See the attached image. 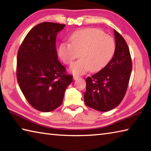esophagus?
<instances>
[{"instance_id":"34e87169","label":"esophagus","mask_w":151,"mask_h":151,"mask_svg":"<svg viewBox=\"0 0 151 151\" xmlns=\"http://www.w3.org/2000/svg\"><path fill=\"white\" fill-rule=\"evenodd\" d=\"M79 78V76H75V75H74L73 76V79L74 80H77V79H78Z\"/></svg>"}]
</instances>
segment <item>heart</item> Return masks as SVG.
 Listing matches in <instances>:
<instances>
[{"mask_svg":"<svg viewBox=\"0 0 151 151\" xmlns=\"http://www.w3.org/2000/svg\"><path fill=\"white\" fill-rule=\"evenodd\" d=\"M70 42H64L58 48V55L66 65L73 63L70 70L75 75H83L88 71L96 72L108 65L116 50L114 39L96 29L77 30L70 37Z\"/></svg>","mask_w":151,"mask_h":151,"instance_id":"1","label":"heart"}]
</instances>
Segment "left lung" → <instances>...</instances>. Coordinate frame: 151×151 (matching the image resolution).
Segmentation results:
<instances>
[{"mask_svg":"<svg viewBox=\"0 0 151 151\" xmlns=\"http://www.w3.org/2000/svg\"><path fill=\"white\" fill-rule=\"evenodd\" d=\"M116 50L105 67L86 79L84 101L87 106L101 112L111 111L121 103L132 70L129 48L124 38L114 30Z\"/></svg>","mask_w":151,"mask_h":151,"instance_id":"1","label":"left lung"}]
</instances>
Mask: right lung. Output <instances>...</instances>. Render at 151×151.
<instances>
[{"mask_svg":"<svg viewBox=\"0 0 151 151\" xmlns=\"http://www.w3.org/2000/svg\"><path fill=\"white\" fill-rule=\"evenodd\" d=\"M65 24L45 22L28 32L17 54V78L22 94L33 108L50 112L63 103L73 76L58 60L56 39Z\"/></svg>","mask_w":151,"mask_h":151,"instance_id":"right-lung-1","label":"right lung"}]
</instances>
